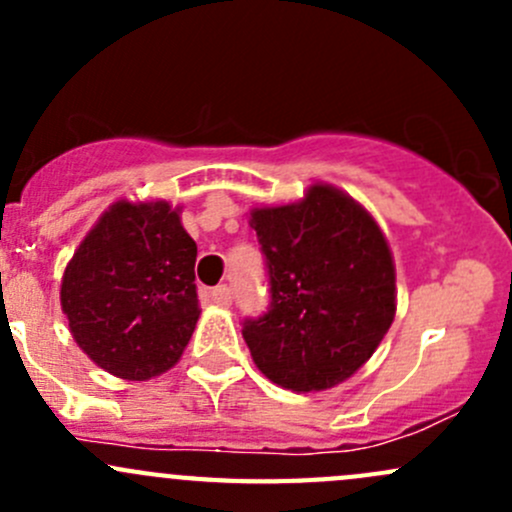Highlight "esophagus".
I'll return each instance as SVG.
<instances>
[{
  "label": "esophagus",
  "instance_id": "esophagus-1",
  "mask_svg": "<svg viewBox=\"0 0 512 512\" xmlns=\"http://www.w3.org/2000/svg\"><path fill=\"white\" fill-rule=\"evenodd\" d=\"M210 299H213V302L218 304V307H230V302H232L230 287H227V285L213 287V289H210Z\"/></svg>",
  "mask_w": 512,
  "mask_h": 512
}]
</instances>
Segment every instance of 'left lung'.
Wrapping results in <instances>:
<instances>
[{
    "label": "left lung",
    "mask_w": 512,
    "mask_h": 512,
    "mask_svg": "<svg viewBox=\"0 0 512 512\" xmlns=\"http://www.w3.org/2000/svg\"><path fill=\"white\" fill-rule=\"evenodd\" d=\"M270 307L242 322L257 369L282 389L342 384L376 352L396 314V272L376 220L332 185L250 213Z\"/></svg>",
    "instance_id": "left-lung-1"
}]
</instances>
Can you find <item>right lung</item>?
Instances as JSON below:
<instances>
[{
	"instance_id": "right-lung-1",
	"label": "right lung",
	"mask_w": 512,
	"mask_h": 512,
	"mask_svg": "<svg viewBox=\"0 0 512 512\" xmlns=\"http://www.w3.org/2000/svg\"><path fill=\"white\" fill-rule=\"evenodd\" d=\"M195 257L178 208L113 203L61 280L76 344L118 379L146 381L175 366L200 317Z\"/></svg>"
}]
</instances>
